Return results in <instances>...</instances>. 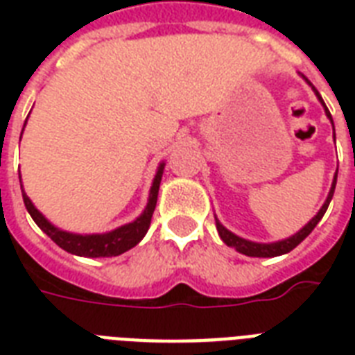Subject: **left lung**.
I'll return each mask as SVG.
<instances>
[{"label": "left lung", "instance_id": "obj_1", "mask_svg": "<svg viewBox=\"0 0 355 355\" xmlns=\"http://www.w3.org/2000/svg\"><path fill=\"white\" fill-rule=\"evenodd\" d=\"M302 79L306 80L309 86H311V90L315 92V96H317V99L320 101V105L324 107L326 116H328V119H330L331 125H334V119H331L330 110L326 108L324 101H322V97H320V94L317 92V88H315V86L311 85V83H309V80L304 77V75H302ZM334 139H336V128H334ZM336 184H337V173L334 175V182H331L330 193H328V197H326L324 205L320 206V210L317 211V216H315L313 219L308 223V225H304V227L300 228L297 234H293L291 237H286V239H280V241H272V243L250 241V239H245V237H239V236H236L234 232H230L228 228L223 227L221 221H219V219L216 217L217 232H219L221 239L227 243L228 247L236 248L237 252L245 254V256H250V258H275V256H282V254L291 252L293 248L297 247V245H300V243H302L304 239L309 236V234H311V230H313V228L319 225V221L322 219V216L326 214V210H328V206H330V200H331V197H334V191H336Z\"/></svg>", "mask_w": 355, "mask_h": 355}]
</instances>
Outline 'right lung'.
I'll return each instance as SVG.
<instances>
[{"label": "right lung", "mask_w": 355, "mask_h": 355, "mask_svg": "<svg viewBox=\"0 0 355 355\" xmlns=\"http://www.w3.org/2000/svg\"><path fill=\"white\" fill-rule=\"evenodd\" d=\"M25 123H27V119H25ZM164 167H166V162H160V166L156 169L155 178H153V186H150L147 206L141 211V216L136 217L132 223H127V225L114 228V230L105 234L66 232L62 228L55 227L53 223L47 221L46 217L36 210V206L31 202V199L24 191V186H21V195H24L25 208H27V211L33 217V221L42 228V232H46L66 252L75 254V256H85V258H110V256H119V254L127 252L132 247H136L144 239L147 230H149L150 217H153V211L156 208V200H158V189H160ZM19 182H21V177H19Z\"/></svg>", "instance_id": "right-lung-1"}]
</instances>
